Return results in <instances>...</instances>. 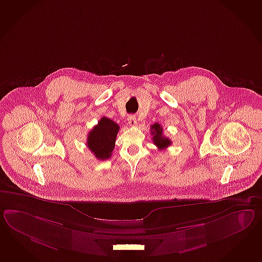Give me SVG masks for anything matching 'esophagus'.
<instances>
[{
    "mask_svg": "<svg viewBox=\"0 0 262 262\" xmlns=\"http://www.w3.org/2000/svg\"><path fill=\"white\" fill-rule=\"evenodd\" d=\"M128 123L130 127H135L137 125L136 117L134 115H129L128 117Z\"/></svg>",
    "mask_w": 262,
    "mask_h": 262,
    "instance_id": "34e87169",
    "label": "esophagus"
}]
</instances>
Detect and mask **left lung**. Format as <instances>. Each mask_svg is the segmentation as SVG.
<instances>
[{
	"instance_id": "left-lung-1",
	"label": "left lung",
	"mask_w": 262,
	"mask_h": 262,
	"mask_svg": "<svg viewBox=\"0 0 262 262\" xmlns=\"http://www.w3.org/2000/svg\"><path fill=\"white\" fill-rule=\"evenodd\" d=\"M150 129H151L150 133L152 135L154 144L159 149H165L171 145V141L163 134V128L160 126L158 123H155L154 125H151Z\"/></svg>"
}]
</instances>
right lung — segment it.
Here are the masks:
<instances>
[{"mask_svg": "<svg viewBox=\"0 0 262 262\" xmlns=\"http://www.w3.org/2000/svg\"><path fill=\"white\" fill-rule=\"evenodd\" d=\"M119 126L115 122L103 116L87 137V147L97 159L107 160L115 148V139Z\"/></svg>", "mask_w": 262, "mask_h": 262, "instance_id": "add662e5", "label": "right lung"}]
</instances>
